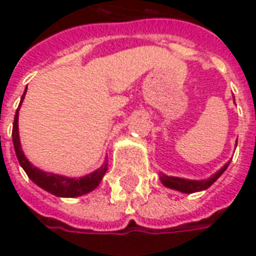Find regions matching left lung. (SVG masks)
I'll return each mask as SVG.
<instances>
[{
  "label": "left lung",
  "mask_w": 256,
  "mask_h": 256,
  "mask_svg": "<svg viewBox=\"0 0 256 256\" xmlns=\"http://www.w3.org/2000/svg\"><path fill=\"white\" fill-rule=\"evenodd\" d=\"M230 162H228L225 166L222 167L220 170L212 174L211 177L207 178V180H185V178L180 177H168L166 174H160V181L162 184L170 189H176V190H180L182 193H194L200 192V190H206L208 189L212 184L218 180V178L224 174L228 166H229Z\"/></svg>",
  "instance_id": "obj_1"
}]
</instances>
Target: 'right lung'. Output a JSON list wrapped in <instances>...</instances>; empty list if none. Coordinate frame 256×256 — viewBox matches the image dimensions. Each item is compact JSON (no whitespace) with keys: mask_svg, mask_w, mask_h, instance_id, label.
Masks as SVG:
<instances>
[{"mask_svg":"<svg viewBox=\"0 0 256 256\" xmlns=\"http://www.w3.org/2000/svg\"><path fill=\"white\" fill-rule=\"evenodd\" d=\"M26 92H27V89L24 90V93L22 96L19 108L16 110L14 128H12V141H14V152H16L20 166L23 167V170H24L26 174L28 176V178L32 182L36 184L40 188L45 189L46 192L52 193L54 196H58V198H76V196H82V194L92 192L93 189L98 186V184L101 182L104 174L106 172V168H108L106 167V159L104 162V164L100 168H97L96 172H90L84 177L70 178L64 177V176H58V174H53V172H42L38 167L32 166L28 162V159L24 156V152L22 150V144H20L19 124L18 123H19L20 106L24 100Z\"/></svg>","mask_w":256,"mask_h":256,"instance_id":"right-lung-1","label":"right lung"}]
</instances>
